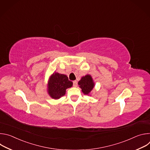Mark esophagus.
Segmentation results:
<instances>
[{"instance_id":"34e87169","label":"esophagus","mask_w":150,"mask_h":150,"mask_svg":"<svg viewBox=\"0 0 150 150\" xmlns=\"http://www.w3.org/2000/svg\"><path fill=\"white\" fill-rule=\"evenodd\" d=\"M77 81H74V82H73V85H74V87H76L77 86Z\"/></svg>"}]
</instances>
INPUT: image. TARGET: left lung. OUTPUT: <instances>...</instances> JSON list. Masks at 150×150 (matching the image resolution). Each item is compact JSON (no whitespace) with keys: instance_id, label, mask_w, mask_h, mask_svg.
<instances>
[{"instance_id":"obj_1","label":"left lung","mask_w":150,"mask_h":150,"mask_svg":"<svg viewBox=\"0 0 150 150\" xmlns=\"http://www.w3.org/2000/svg\"><path fill=\"white\" fill-rule=\"evenodd\" d=\"M78 85L84 94L89 95L94 87V82L90 75H86L79 81Z\"/></svg>"}]
</instances>
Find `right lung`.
I'll return each instance as SVG.
<instances>
[{
    "instance_id": "right-lung-1",
    "label": "right lung",
    "mask_w": 150,
    "mask_h": 150,
    "mask_svg": "<svg viewBox=\"0 0 150 150\" xmlns=\"http://www.w3.org/2000/svg\"><path fill=\"white\" fill-rule=\"evenodd\" d=\"M73 82L68 79L67 75L54 72L49 78L47 91L54 99H59L66 93V90L71 88Z\"/></svg>"
}]
</instances>
